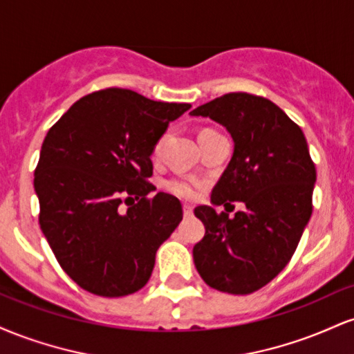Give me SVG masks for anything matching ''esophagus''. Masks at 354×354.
Masks as SVG:
<instances>
[{"mask_svg":"<svg viewBox=\"0 0 354 354\" xmlns=\"http://www.w3.org/2000/svg\"><path fill=\"white\" fill-rule=\"evenodd\" d=\"M183 214H185V218H189L193 214V206L183 205Z\"/></svg>","mask_w":354,"mask_h":354,"instance_id":"1","label":"esophagus"}]
</instances>
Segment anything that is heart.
Segmentation results:
<instances>
[{"mask_svg":"<svg viewBox=\"0 0 354 354\" xmlns=\"http://www.w3.org/2000/svg\"><path fill=\"white\" fill-rule=\"evenodd\" d=\"M203 131H206V129H203ZM168 136L169 133L166 131L158 138V141L154 143V148H153V156H160L161 151H163V146L166 143V140H168ZM163 188L168 191L169 194H173V196L180 198V200H194V198L198 196V191H200V185L193 180L174 178V180L166 181Z\"/></svg>","mask_w":354,"mask_h":354,"instance_id":"obj_1","label":"heart"}]
</instances>
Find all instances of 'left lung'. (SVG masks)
Here are the masks:
<instances>
[{
  "label": "left lung",
  "mask_w": 354,
  "mask_h": 354,
  "mask_svg": "<svg viewBox=\"0 0 354 354\" xmlns=\"http://www.w3.org/2000/svg\"><path fill=\"white\" fill-rule=\"evenodd\" d=\"M189 115L211 118L234 141L211 203L246 206L233 218L194 208L206 230L193 248L194 266L214 290L250 295L281 273L311 218L316 169L306 138L273 101L248 93L223 95Z\"/></svg>",
  "instance_id": "left-lung-1"
}]
</instances>
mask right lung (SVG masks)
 <instances>
[{
    "label": "right lung",
    "instance_id": "obj_1",
    "mask_svg": "<svg viewBox=\"0 0 354 354\" xmlns=\"http://www.w3.org/2000/svg\"><path fill=\"white\" fill-rule=\"evenodd\" d=\"M189 108L108 88L76 101L48 131L35 169L39 226L83 290L118 298L148 283L158 248L183 219L178 198H148L153 148Z\"/></svg>",
    "mask_w": 354,
    "mask_h": 354
}]
</instances>
